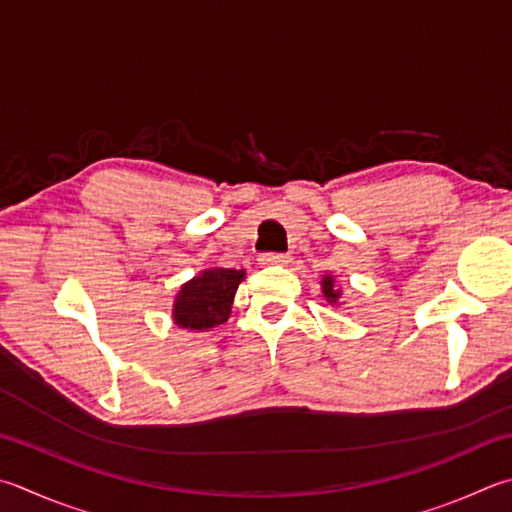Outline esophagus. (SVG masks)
<instances>
[{
  "mask_svg": "<svg viewBox=\"0 0 512 512\" xmlns=\"http://www.w3.org/2000/svg\"><path fill=\"white\" fill-rule=\"evenodd\" d=\"M259 262L268 264V266H286L288 262H291V257L284 253H264L262 257H259Z\"/></svg>",
  "mask_w": 512,
  "mask_h": 512,
  "instance_id": "1",
  "label": "esophagus"
}]
</instances>
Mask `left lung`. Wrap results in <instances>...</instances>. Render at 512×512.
<instances>
[{
    "mask_svg": "<svg viewBox=\"0 0 512 512\" xmlns=\"http://www.w3.org/2000/svg\"><path fill=\"white\" fill-rule=\"evenodd\" d=\"M320 286H322V295L327 297V302L331 306H338L340 304V297H342V291L336 286V277H333V275H322Z\"/></svg>",
    "mask_w": 512,
    "mask_h": 512,
    "instance_id": "obj_1",
    "label": "left lung"
}]
</instances>
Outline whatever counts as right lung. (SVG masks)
I'll return each instance as SVG.
<instances>
[{"label": "right lung", "mask_w": 512, "mask_h": 512, "mask_svg": "<svg viewBox=\"0 0 512 512\" xmlns=\"http://www.w3.org/2000/svg\"><path fill=\"white\" fill-rule=\"evenodd\" d=\"M246 280V271L235 268H206L192 280L181 284L174 295L172 320L185 331H210L230 318L232 302L239 284Z\"/></svg>", "instance_id": "add662e5"}]
</instances>
